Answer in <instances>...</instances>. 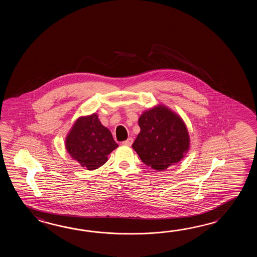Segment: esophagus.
Returning <instances> with one entry per match:
<instances>
[{
  "label": "esophagus",
  "instance_id": "esophagus-1",
  "mask_svg": "<svg viewBox=\"0 0 257 257\" xmlns=\"http://www.w3.org/2000/svg\"><path fill=\"white\" fill-rule=\"evenodd\" d=\"M132 143H133V139H132V138H128L126 141L122 142V144H123V145H126V146H131Z\"/></svg>",
  "mask_w": 257,
  "mask_h": 257
}]
</instances>
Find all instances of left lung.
I'll return each instance as SVG.
<instances>
[{"label":"left lung","instance_id":"obj_1","mask_svg":"<svg viewBox=\"0 0 257 257\" xmlns=\"http://www.w3.org/2000/svg\"><path fill=\"white\" fill-rule=\"evenodd\" d=\"M141 132L132 144L142 163L164 171L179 163L189 150L190 139L180 115L159 104L139 118Z\"/></svg>","mask_w":257,"mask_h":257}]
</instances>
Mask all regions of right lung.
I'll return each mask as SVG.
<instances>
[{"label":"right lung","instance_id":"add662e5","mask_svg":"<svg viewBox=\"0 0 257 257\" xmlns=\"http://www.w3.org/2000/svg\"><path fill=\"white\" fill-rule=\"evenodd\" d=\"M65 147L71 157L85 169H97L107 162V155L117 143L109 130L101 124L95 113L79 117L66 137Z\"/></svg>","mask_w":257,"mask_h":257}]
</instances>
